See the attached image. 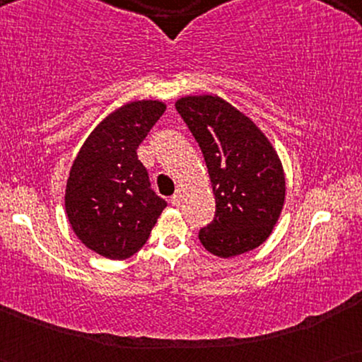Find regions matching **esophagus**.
I'll return each mask as SVG.
<instances>
[{
  "mask_svg": "<svg viewBox=\"0 0 362 362\" xmlns=\"http://www.w3.org/2000/svg\"><path fill=\"white\" fill-rule=\"evenodd\" d=\"M170 201H171L173 206H180L182 202V194H181V192H176V194L171 196Z\"/></svg>",
  "mask_w": 362,
  "mask_h": 362,
  "instance_id": "34e87169",
  "label": "esophagus"
}]
</instances>
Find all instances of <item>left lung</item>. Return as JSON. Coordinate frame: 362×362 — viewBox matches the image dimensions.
<instances>
[{
    "label": "left lung",
    "instance_id": "left-lung-1",
    "mask_svg": "<svg viewBox=\"0 0 362 362\" xmlns=\"http://www.w3.org/2000/svg\"><path fill=\"white\" fill-rule=\"evenodd\" d=\"M199 143L216 199V216L199 230L221 259L245 254L269 239L285 202L279 153L254 120L219 95H186L175 103Z\"/></svg>",
    "mask_w": 362,
    "mask_h": 362
}]
</instances>
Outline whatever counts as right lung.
Listing matches in <instances>:
<instances>
[{
    "label": "right lung",
    "mask_w": 362,
    "mask_h": 362,
    "mask_svg": "<svg viewBox=\"0 0 362 362\" xmlns=\"http://www.w3.org/2000/svg\"><path fill=\"white\" fill-rule=\"evenodd\" d=\"M166 110L160 100L128 102L93 128L69 171L66 214L87 249L123 260L145 245L166 201L151 191L136 150Z\"/></svg>",
    "instance_id": "add662e5"
}]
</instances>
